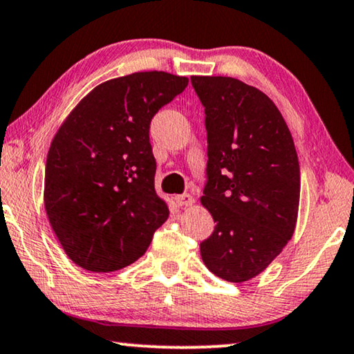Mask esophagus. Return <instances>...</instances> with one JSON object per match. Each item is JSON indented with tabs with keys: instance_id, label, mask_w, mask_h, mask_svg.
I'll return each mask as SVG.
<instances>
[{
	"instance_id": "obj_1",
	"label": "esophagus",
	"mask_w": 354,
	"mask_h": 354,
	"mask_svg": "<svg viewBox=\"0 0 354 354\" xmlns=\"http://www.w3.org/2000/svg\"><path fill=\"white\" fill-rule=\"evenodd\" d=\"M178 207H191L194 205V197L191 194H181V195H176L175 197Z\"/></svg>"
}]
</instances>
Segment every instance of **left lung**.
Returning a JSON list of instances; mask_svg holds the SVG:
<instances>
[{"label": "left lung", "mask_w": 354, "mask_h": 354, "mask_svg": "<svg viewBox=\"0 0 354 354\" xmlns=\"http://www.w3.org/2000/svg\"><path fill=\"white\" fill-rule=\"evenodd\" d=\"M208 140L202 203L214 230L200 243L203 263L230 283L267 268L291 240L300 198L297 152L275 103L224 76H192Z\"/></svg>", "instance_id": "left-lung-1"}]
</instances>
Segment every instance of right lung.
I'll list each match as a JSON object with an SVG mask.
<instances>
[{
  "label": "right lung",
  "mask_w": 354,
  "mask_h": 354,
  "mask_svg": "<svg viewBox=\"0 0 354 354\" xmlns=\"http://www.w3.org/2000/svg\"><path fill=\"white\" fill-rule=\"evenodd\" d=\"M189 79L145 71L100 84L52 140L44 205L66 256L91 272L120 270L147 251L168 208L154 189L151 120Z\"/></svg>",
  "instance_id": "right-lung-1"
}]
</instances>
